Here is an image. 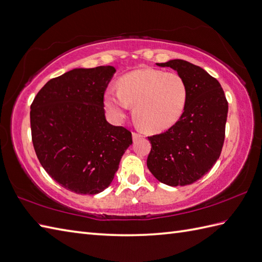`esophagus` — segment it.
Segmentation results:
<instances>
[{"mask_svg": "<svg viewBox=\"0 0 262 262\" xmlns=\"http://www.w3.org/2000/svg\"><path fill=\"white\" fill-rule=\"evenodd\" d=\"M132 136H133V141H137V139H138L139 137H142L141 134H138V133H136V132H133Z\"/></svg>", "mask_w": 262, "mask_h": 262, "instance_id": "obj_1", "label": "esophagus"}]
</instances>
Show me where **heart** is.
<instances>
[{
  "label": "heart",
  "mask_w": 262,
  "mask_h": 262,
  "mask_svg": "<svg viewBox=\"0 0 262 262\" xmlns=\"http://www.w3.org/2000/svg\"><path fill=\"white\" fill-rule=\"evenodd\" d=\"M187 95L184 79L176 72L143 68L121 77L118 91L108 89L103 102L116 120L124 119L134 106V116L138 123L147 130L159 132L180 119Z\"/></svg>",
  "instance_id": "heart-1"
}]
</instances>
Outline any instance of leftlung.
<instances>
[{
    "mask_svg": "<svg viewBox=\"0 0 262 262\" xmlns=\"http://www.w3.org/2000/svg\"><path fill=\"white\" fill-rule=\"evenodd\" d=\"M156 64L178 72L188 95L179 121L165 133L148 137L147 167L162 183L184 186L202 178L220 157L228 101L220 82L201 67L181 59Z\"/></svg>",
    "mask_w": 262,
    "mask_h": 262,
    "instance_id": "1",
    "label": "left lung"
}]
</instances>
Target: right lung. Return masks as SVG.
<instances>
[{
  "mask_svg": "<svg viewBox=\"0 0 262 262\" xmlns=\"http://www.w3.org/2000/svg\"><path fill=\"white\" fill-rule=\"evenodd\" d=\"M116 69L75 68L49 80L31 105L32 143L51 178L77 194L107 188L132 133L105 117L103 94Z\"/></svg>",
  "mask_w": 262,
  "mask_h": 262,
  "instance_id": "add662e5",
  "label": "right lung"
}]
</instances>
